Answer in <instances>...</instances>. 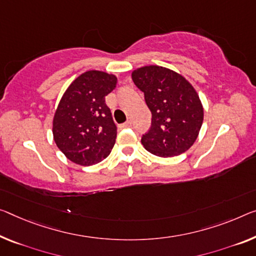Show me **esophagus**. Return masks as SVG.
<instances>
[{
	"label": "esophagus",
	"instance_id": "esophagus-1",
	"mask_svg": "<svg viewBox=\"0 0 256 256\" xmlns=\"http://www.w3.org/2000/svg\"><path fill=\"white\" fill-rule=\"evenodd\" d=\"M132 121H127V122H124V124H121V127H122V128H128V127H132Z\"/></svg>",
	"mask_w": 256,
	"mask_h": 256
}]
</instances>
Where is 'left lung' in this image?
<instances>
[{
	"instance_id": "obj_1",
	"label": "left lung",
	"mask_w": 256,
	"mask_h": 256,
	"mask_svg": "<svg viewBox=\"0 0 256 256\" xmlns=\"http://www.w3.org/2000/svg\"><path fill=\"white\" fill-rule=\"evenodd\" d=\"M132 78L152 113L150 130L140 140L143 146L162 158L188 151L204 121L202 103L194 86L180 73L158 65L134 70Z\"/></svg>"
}]
</instances>
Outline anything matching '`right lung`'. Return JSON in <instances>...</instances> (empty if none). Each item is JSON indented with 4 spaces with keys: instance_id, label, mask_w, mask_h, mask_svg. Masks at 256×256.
<instances>
[{
    "instance_id": "add662e5",
    "label": "right lung",
    "mask_w": 256,
    "mask_h": 256,
    "mask_svg": "<svg viewBox=\"0 0 256 256\" xmlns=\"http://www.w3.org/2000/svg\"><path fill=\"white\" fill-rule=\"evenodd\" d=\"M116 82L114 74L90 70L78 76L62 96L54 116L52 135L72 162L90 166L111 153L116 127L105 97Z\"/></svg>"
}]
</instances>
